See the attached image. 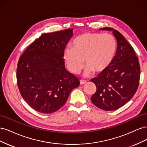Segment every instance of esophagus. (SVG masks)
I'll use <instances>...</instances> for the list:
<instances>
[{
    "label": "esophagus",
    "instance_id": "obj_1",
    "mask_svg": "<svg viewBox=\"0 0 147 147\" xmlns=\"http://www.w3.org/2000/svg\"><path fill=\"white\" fill-rule=\"evenodd\" d=\"M80 84H84L85 83H86V81L83 80H81L80 81Z\"/></svg>",
    "mask_w": 147,
    "mask_h": 147
}]
</instances>
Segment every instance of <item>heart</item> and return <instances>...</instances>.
<instances>
[{
	"mask_svg": "<svg viewBox=\"0 0 147 147\" xmlns=\"http://www.w3.org/2000/svg\"><path fill=\"white\" fill-rule=\"evenodd\" d=\"M117 50L116 38L110 34L85 32L75 38L72 47L67 48L64 53V61L67 67L77 74L83 69L85 60L88 66L84 76L94 71L104 72L112 63Z\"/></svg>",
	"mask_w": 147,
	"mask_h": 147,
	"instance_id": "b5f03b06",
	"label": "heart"
}]
</instances>
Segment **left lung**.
Instances as JSON below:
<instances>
[{
    "label": "left lung",
    "mask_w": 147,
    "mask_h": 147,
    "mask_svg": "<svg viewBox=\"0 0 147 147\" xmlns=\"http://www.w3.org/2000/svg\"><path fill=\"white\" fill-rule=\"evenodd\" d=\"M99 29L112 31L117 50L111 65L91 80L97 88L91 100L97 107L112 111L121 107L134 96L139 84L140 69L134 48L121 33L112 28Z\"/></svg>",
    "instance_id": "8db88e82"
}]
</instances>
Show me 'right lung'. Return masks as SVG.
Instances as JSON below:
<instances>
[{
	"mask_svg": "<svg viewBox=\"0 0 147 147\" xmlns=\"http://www.w3.org/2000/svg\"><path fill=\"white\" fill-rule=\"evenodd\" d=\"M73 29L42 34L18 63L17 83L23 99L37 112L51 113L67 100L79 80L65 69L64 53Z\"/></svg>",
	"mask_w": 147,
	"mask_h": 147,
	"instance_id": "right-lung-1",
	"label": "right lung"
}]
</instances>
